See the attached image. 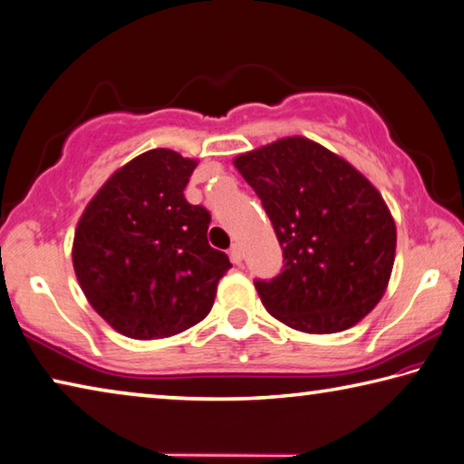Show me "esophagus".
Masks as SVG:
<instances>
[{
  "label": "esophagus",
  "mask_w": 464,
  "mask_h": 464,
  "mask_svg": "<svg viewBox=\"0 0 464 464\" xmlns=\"http://www.w3.org/2000/svg\"><path fill=\"white\" fill-rule=\"evenodd\" d=\"M229 257H231L233 264H241V260H243V251H241V247L237 246V243H235V246H231Z\"/></svg>",
  "instance_id": "34e87169"
}]
</instances>
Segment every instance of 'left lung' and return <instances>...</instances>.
Listing matches in <instances>:
<instances>
[{
    "instance_id": "8db88e82",
    "label": "left lung",
    "mask_w": 464,
    "mask_h": 464,
    "mask_svg": "<svg viewBox=\"0 0 464 464\" xmlns=\"http://www.w3.org/2000/svg\"><path fill=\"white\" fill-rule=\"evenodd\" d=\"M270 217L285 256L256 280L266 311L304 334H337L387 290L397 229L381 192L360 171L304 137H285L233 160Z\"/></svg>"
}]
</instances>
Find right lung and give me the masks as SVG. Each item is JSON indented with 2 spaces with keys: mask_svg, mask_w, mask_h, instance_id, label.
I'll list each match as a JSON object with an SVG mask.
<instances>
[{
  "mask_svg": "<svg viewBox=\"0 0 464 464\" xmlns=\"http://www.w3.org/2000/svg\"><path fill=\"white\" fill-rule=\"evenodd\" d=\"M196 166L171 149L140 153L106 179L77 223V282L93 311L132 340L198 324L231 268L208 246V210L184 198Z\"/></svg>",
  "mask_w": 464,
  "mask_h": 464,
  "instance_id": "add662e5",
  "label": "right lung"
}]
</instances>
